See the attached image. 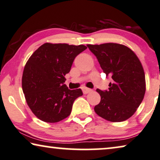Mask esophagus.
I'll use <instances>...</instances> for the list:
<instances>
[{"label": "esophagus", "mask_w": 160, "mask_h": 160, "mask_svg": "<svg viewBox=\"0 0 160 160\" xmlns=\"http://www.w3.org/2000/svg\"><path fill=\"white\" fill-rule=\"evenodd\" d=\"M82 90V92H83V93H84V94H87V93H90V92L92 91L91 89L88 88H86V87H83Z\"/></svg>", "instance_id": "34e87169"}]
</instances>
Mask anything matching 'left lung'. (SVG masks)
<instances>
[{"instance_id":"1","label":"left lung","mask_w":160,"mask_h":160,"mask_svg":"<svg viewBox=\"0 0 160 160\" xmlns=\"http://www.w3.org/2000/svg\"><path fill=\"white\" fill-rule=\"evenodd\" d=\"M87 46L97 58L103 72L113 80L108 91L96 90L101 102L94 111L110 122L128 120L136 112L145 95V73L140 60L131 49L122 44L108 42Z\"/></svg>"}]
</instances>
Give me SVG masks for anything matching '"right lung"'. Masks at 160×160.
Returning <instances> with one entry per match:
<instances>
[{
    "label": "right lung",
    "instance_id": "add662e5",
    "mask_svg": "<svg viewBox=\"0 0 160 160\" xmlns=\"http://www.w3.org/2000/svg\"><path fill=\"white\" fill-rule=\"evenodd\" d=\"M87 48L84 45L46 42L31 55L24 66L22 91L32 113L40 120L55 123L71 114L81 89L64 84L75 58Z\"/></svg>",
    "mask_w": 160,
    "mask_h": 160
}]
</instances>
